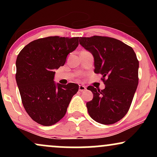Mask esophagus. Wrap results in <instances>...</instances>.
Wrapping results in <instances>:
<instances>
[{
  "label": "esophagus",
  "mask_w": 157,
  "mask_h": 157,
  "mask_svg": "<svg viewBox=\"0 0 157 157\" xmlns=\"http://www.w3.org/2000/svg\"><path fill=\"white\" fill-rule=\"evenodd\" d=\"M79 91H81V92H83V91H86V86H82V85H80V86H79Z\"/></svg>",
  "instance_id": "obj_1"
}]
</instances>
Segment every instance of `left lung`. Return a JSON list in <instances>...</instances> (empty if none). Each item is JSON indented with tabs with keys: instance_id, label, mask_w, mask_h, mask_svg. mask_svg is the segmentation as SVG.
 Returning <instances> with one entry per match:
<instances>
[{
	"instance_id": "obj_1",
	"label": "left lung",
	"mask_w": 157,
	"mask_h": 157,
	"mask_svg": "<svg viewBox=\"0 0 157 157\" xmlns=\"http://www.w3.org/2000/svg\"><path fill=\"white\" fill-rule=\"evenodd\" d=\"M79 41L93 55L94 72L101 74L105 85L102 90L87 88L94 94L86 103L90 117L104 125L120 121L130 109L138 86L139 61L134 49L109 37H80Z\"/></svg>"
}]
</instances>
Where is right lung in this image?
Wrapping results in <instances>:
<instances>
[{
    "instance_id": "1",
    "label": "right lung",
    "mask_w": 157,
    "mask_h": 157,
    "mask_svg": "<svg viewBox=\"0 0 157 157\" xmlns=\"http://www.w3.org/2000/svg\"><path fill=\"white\" fill-rule=\"evenodd\" d=\"M79 37H47L32 41L16 60V82L25 110L34 121L50 126L66 114L79 86L56 84L55 71L64 66L70 52L79 45Z\"/></svg>"
}]
</instances>
